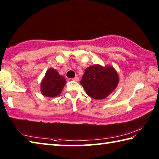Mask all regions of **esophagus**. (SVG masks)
I'll list each match as a JSON object with an SVG mask.
<instances>
[{
    "mask_svg": "<svg viewBox=\"0 0 159 159\" xmlns=\"http://www.w3.org/2000/svg\"><path fill=\"white\" fill-rule=\"evenodd\" d=\"M72 80H74V81H79V77H77V76H76V77L73 78V79H72Z\"/></svg>",
    "mask_w": 159,
    "mask_h": 159,
    "instance_id": "esophagus-1",
    "label": "esophagus"
}]
</instances>
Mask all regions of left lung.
Listing matches in <instances>:
<instances>
[{
    "instance_id": "obj_1",
    "label": "left lung",
    "mask_w": 159,
    "mask_h": 159,
    "mask_svg": "<svg viewBox=\"0 0 159 159\" xmlns=\"http://www.w3.org/2000/svg\"><path fill=\"white\" fill-rule=\"evenodd\" d=\"M118 76L111 66L93 65L86 68L80 84L91 98L102 99L107 98L117 87Z\"/></svg>"
}]
</instances>
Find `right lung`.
<instances>
[{
    "label": "right lung",
    "mask_w": 159,
    "mask_h": 159,
    "mask_svg": "<svg viewBox=\"0 0 159 159\" xmlns=\"http://www.w3.org/2000/svg\"><path fill=\"white\" fill-rule=\"evenodd\" d=\"M66 84L64 77L54 69L48 70L41 85V93L45 97L54 98L60 95Z\"/></svg>",
    "instance_id": "obj_1"
}]
</instances>
